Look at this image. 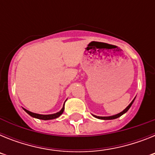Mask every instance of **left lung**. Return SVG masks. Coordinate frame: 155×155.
<instances>
[{
  "instance_id": "1",
  "label": "left lung",
  "mask_w": 155,
  "mask_h": 155,
  "mask_svg": "<svg viewBox=\"0 0 155 155\" xmlns=\"http://www.w3.org/2000/svg\"><path fill=\"white\" fill-rule=\"evenodd\" d=\"M135 99V98H134ZM134 99L133 100L132 102H130V104L127 106V108H126L125 109H124V111H122L121 113H118V114L116 115H114V116H94V115H93V116L95 117V118H98V119H100V120H114V119H116L118 118V117H120V116H121L122 115H124V113H126L127 112V111L129 110V109L131 107V105H132L133 102H134Z\"/></svg>"
}]
</instances>
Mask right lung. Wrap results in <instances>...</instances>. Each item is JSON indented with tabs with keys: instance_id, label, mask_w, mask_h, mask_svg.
<instances>
[{
	"instance_id": "1",
	"label": "right lung",
	"mask_w": 155,
	"mask_h": 155,
	"mask_svg": "<svg viewBox=\"0 0 155 155\" xmlns=\"http://www.w3.org/2000/svg\"><path fill=\"white\" fill-rule=\"evenodd\" d=\"M65 103V102H64ZM25 112L28 113L29 116H31V117H34V118H36V119H39V120H53V119H56L57 117L61 116L63 113H64V106L63 108L61 109V110L60 112L57 113H54V114H50V115H42V114H37V113H31L30 111L27 110V109H24Z\"/></svg>"
}]
</instances>
